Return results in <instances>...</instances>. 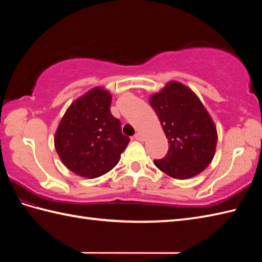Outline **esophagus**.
I'll return each instance as SVG.
<instances>
[{
	"label": "esophagus",
	"mask_w": 262,
	"mask_h": 262,
	"mask_svg": "<svg viewBox=\"0 0 262 262\" xmlns=\"http://www.w3.org/2000/svg\"><path fill=\"white\" fill-rule=\"evenodd\" d=\"M134 138L136 141H143V135L141 134V133H136V134L134 135Z\"/></svg>",
	"instance_id": "esophagus-1"
}]
</instances>
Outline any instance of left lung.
Instances as JSON below:
<instances>
[{
  "instance_id": "8db88e82",
  "label": "left lung",
  "mask_w": 262,
  "mask_h": 262,
  "mask_svg": "<svg viewBox=\"0 0 262 262\" xmlns=\"http://www.w3.org/2000/svg\"><path fill=\"white\" fill-rule=\"evenodd\" d=\"M149 104L170 145L154 164L174 179H189L205 170L214 158L217 132L196 94L181 83L170 82L149 98Z\"/></svg>"
}]
</instances>
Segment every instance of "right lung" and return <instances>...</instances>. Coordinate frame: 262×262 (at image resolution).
Instances as JSON below:
<instances>
[{
    "instance_id": "1",
    "label": "right lung",
    "mask_w": 262,
    "mask_h": 262,
    "mask_svg": "<svg viewBox=\"0 0 262 262\" xmlns=\"http://www.w3.org/2000/svg\"><path fill=\"white\" fill-rule=\"evenodd\" d=\"M110 104V93L96 88L72 103L59 122L55 147L66 168L81 177L107 173L130 141L122 135Z\"/></svg>"
}]
</instances>
